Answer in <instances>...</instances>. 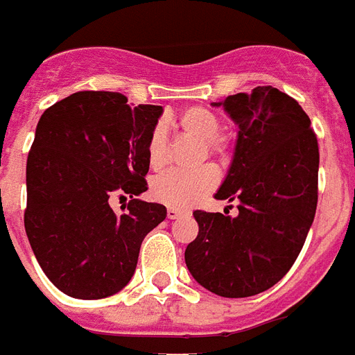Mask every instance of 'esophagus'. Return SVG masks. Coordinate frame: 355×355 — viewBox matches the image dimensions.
<instances>
[{"instance_id":"esophagus-1","label":"esophagus","mask_w":355,"mask_h":355,"mask_svg":"<svg viewBox=\"0 0 355 355\" xmlns=\"http://www.w3.org/2000/svg\"><path fill=\"white\" fill-rule=\"evenodd\" d=\"M181 210L180 209H174V207H168V209H166V218L168 219H178L181 216Z\"/></svg>"}]
</instances>
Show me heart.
<instances>
[{
	"label": "heart",
	"mask_w": 355,
	"mask_h": 355,
	"mask_svg": "<svg viewBox=\"0 0 355 355\" xmlns=\"http://www.w3.org/2000/svg\"><path fill=\"white\" fill-rule=\"evenodd\" d=\"M166 123L180 125L187 134L203 139V145L212 156H223L228 148V143L219 130L221 119L216 112L207 107H189L181 110L178 116L166 118ZM168 159V141L163 125L152 128L148 141H146V161L154 171L163 168ZM219 181L218 171L212 165H205L194 172L168 171L154 178L150 183V196L156 201L168 207H190L198 203L199 199L212 192Z\"/></svg>",
	"instance_id": "obj_1"
}]
</instances>
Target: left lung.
<instances>
[{
  "mask_svg": "<svg viewBox=\"0 0 355 355\" xmlns=\"http://www.w3.org/2000/svg\"><path fill=\"white\" fill-rule=\"evenodd\" d=\"M219 105L239 130L216 199L236 201L239 214L196 210L199 234L184 263L214 294L248 297L276 285L300 256L318 207L319 146L301 105L274 87Z\"/></svg>",
  "mask_w": 355,
  "mask_h": 355,
  "instance_id": "1",
  "label": "left lung"
}]
</instances>
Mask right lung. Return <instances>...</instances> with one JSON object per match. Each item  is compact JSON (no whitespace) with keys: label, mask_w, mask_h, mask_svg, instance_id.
Listing matches in <instances>:
<instances>
[{"label":"right lung","mask_w":355,"mask_h":355,"mask_svg":"<svg viewBox=\"0 0 355 355\" xmlns=\"http://www.w3.org/2000/svg\"><path fill=\"white\" fill-rule=\"evenodd\" d=\"M119 92L81 90L43 112L26 159L25 230L63 294L101 300L134 276L145 236L166 218L145 192L146 141L163 108ZM130 195L116 214L110 199Z\"/></svg>","instance_id":"add662e5"}]
</instances>
